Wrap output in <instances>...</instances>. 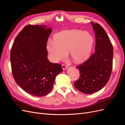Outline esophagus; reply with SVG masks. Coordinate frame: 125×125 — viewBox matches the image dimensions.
<instances>
[{
  "label": "esophagus",
  "mask_w": 125,
  "mask_h": 125,
  "mask_svg": "<svg viewBox=\"0 0 125 125\" xmlns=\"http://www.w3.org/2000/svg\"><path fill=\"white\" fill-rule=\"evenodd\" d=\"M67 68H68L67 66H66V65H62V69H63V70H65L66 69H67Z\"/></svg>",
  "instance_id": "esophagus-1"
}]
</instances>
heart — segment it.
Segmentation results:
<instances>
[{"label":"heart","mask_w":125,"mask_h":125,"mask_svg":"<svg viewBox=\"0 0 125 125\" xmlns=\"http://www.w3.org/2000/svg\"><path fill=\"white\" fill-rule=\"evenodd\" d=\"M94 41L93 36L89 32L66 30L57 34L55 40L48 41L46 50L52 62L65 59L69 52L70 58L73 62L81 63L89 57Z\"/></svg>","instance_id":"1"}]
</instances>
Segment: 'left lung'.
<instances>
[{
  "mask_svg": "<svg viewBox=\"0 0 125 125\" xmlns=\"http://www.w3.org/2000/svg\"><path fill=\"white\" fill-rule=\"evenodd\" d=\"M91 23L96 37L95 51L88 60L77 67L80 78L74 82L75 88L86 94L98 92L107 83L113 59V48L106 32L99 24Z\"/></svg>",
  "mask_w": 125,
  "mask_h": 125,
  "instance_id": "8db88e82",
  "label": "left lung"
}]
</instances>
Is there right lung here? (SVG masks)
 Segmentation results:
<instances>
[{"mask_svg":"<svg viewBox=\"0 0 125 125\" xmlns=\"http://www.w3.org/2000/svg\"><path fill=\"white\" fill-rule=\"evenodd\" d=\"M52 31L44 25H28L15 39L10 62L15 81L32 95H47L56 75L62 71L61 65L47 59L46 44Z\"/></svg>","mask_w":125,"mask_h":125,"instance_id":"1","label":"right lung"}]
</instances>
